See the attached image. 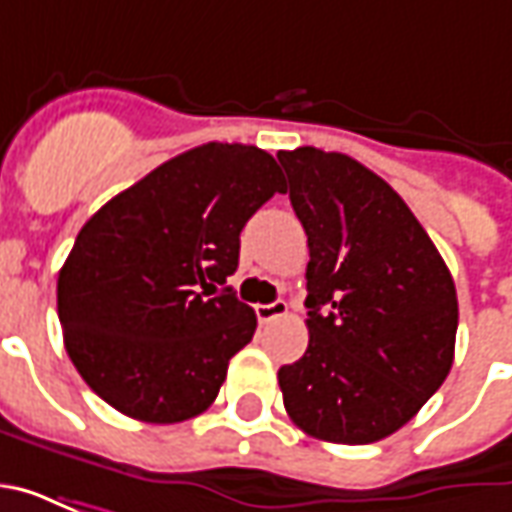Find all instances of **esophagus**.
I'll use <instances>...</instances> for the list:
<instances>
[{"instance_id": "1", "label": "esophagus", "mask_w": 512, "mask_h": 512, "mask_svg": "<svg viewBox=\"0 0 512 512\" xmlns=\"http://www.w3.org/2000/svg\"><path fill=\"white\" fill-rule=\"evenodd\" d=\"M255 312H257V321H260V323H271V321H277V318H282V315L288 312V304H285V301L257 304Z\"/></svg>"}]
</instances>
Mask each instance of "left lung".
Segmentation results:
<instances>
[{"label": "left lung", "instance_id": "obj_1", "mask_svg": "<svg viewBox=\"0 0 512 512\" xmlns=\"http://www.w3.org/2000/svg\"><path fill=\"white\" fill-rule=\"evenodd\" d=\"M307 233L310 345L279 367L288 417L307 436L370 444L406 425L455 356L450 268L376 172L318 147L279 150Z\"/></svg>", "mask_w": 512, "mask_h": 512}]
</instances>
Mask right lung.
<instances>
[{"mask_svg": "<svg viewBox=\"0 0 512 512\" xmlns=\"http://www.w3.org/2000/svg\"><path fill=\"white\" fill-rule=\"evenodd\" d=\"M285 180L255 145L169 158L84 224L57 279L65 351L95 395L139 422L211 406L257 329L235 299L241 230Z\"/></svg>", "mask_w": 512, "mask_h": 512, "instance_id": "right-lung-1", "label": "right lung"}]
</instances>
